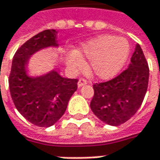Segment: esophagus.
<instances>
[{
	"label": "esophagus",
	"instance_id": "1",
	"mask_svg": "<svg viewBox=\"0 0 160 160\" xmlns=\"http://www.w3.org/2000/svg\"><path fill=\"white\" fill-rule=\"evenodd\" d=\"M87 83H88V81L86 80H84V79H80L79 81H78V87H79V88L83 87V86H85Z\"/></svg>",
	"mask_w": 160,
	"mask_h": 160
}]
</instances>
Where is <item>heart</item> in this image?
Masks as SVG:
<instances>
[{"label": "heart", "mask_w": 160, "mask_h": 160, "mask_svg": "<svg viewBox=\"0 0 160 160\" xmlns=\"http://www.w3.org/2000/svg\"><path fill=\"white\" fill-rule=\"evenodd\" d=\"M128 41L116 36L103 35L84 43L68 60L70 67L82 64L81 58L89 59L88 72L94 77L108 80L116 76L124 66L130 55Z\"/></svg>", "instance_id": "obj_1"}]
</instances>
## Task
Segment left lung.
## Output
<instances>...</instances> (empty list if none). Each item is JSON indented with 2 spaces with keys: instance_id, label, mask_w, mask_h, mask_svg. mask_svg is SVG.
Returning a JSON list of instances; mask_svg holds the SVG:
<instances>
[{
  "instance_id": "obj_1",
  "label": "left lung",
  "mask_w": 160,
  "mask_h": 160,
  "mask_svg": "<svg viewBox=\"0 0 160 160\" xmlns=\"http://www.w3.org/2000/svg\"><path fill=\"white\" fill-rule=\"evenodd\" d=\"M148 81V63L140 45L137 44L126 70L108 81L94 84L90 108L106 124H122L138 110L146 94Z\"/></svg>"
}]
</instances>
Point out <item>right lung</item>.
<instances>
[{"label": "right lung", "mask_w": 160, "mask_h": 160, "mask_svg": "<svg viewBox=\"0 0 160 160\" xmlns=\"http://www.w3.org/2000/svg\"><path fill=\"white\" fill-rule=\"evenodd\" d=\"M57 33L55 30H45L23 43L14 55L8 79L16 109L30 122L44 128L61 118L78 87V80L64 78L56 69L37 77L27 72L33 54L43 49L58 47Z\"/></svg>", "instance_id": "1"}]
</instances>
